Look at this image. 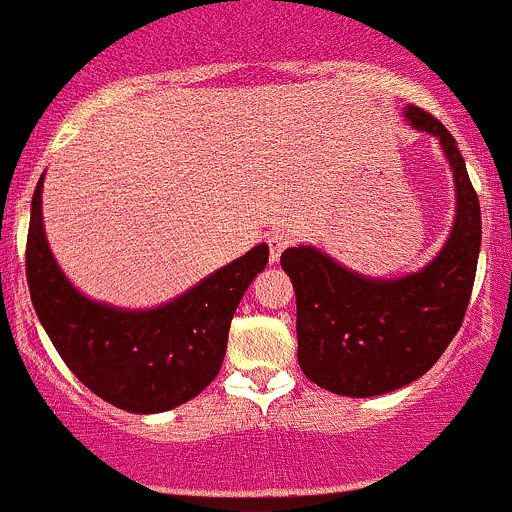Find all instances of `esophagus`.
<instances>
[{"label": "esophagus", "mask_w": 512, "mask_h": 512, "mask_svg": "<svg viewBox=\"0 0 512 512\" xmlns=\"http://www.w3.org/2000/svg\"><path fill=\"white\" fill-rule=\"evenodd\" d=\"M292 242H294L292 232H287V230L272 232V235L267 237V245H270V257H272V262L280 260V255L287 250L289 245H292Z\"/></svg>", "instance_id": "34e87169"}]
</instances>
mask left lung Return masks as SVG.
Instances as JSON below:
<instances>
[{
    "instance_id": "1",
    "label": "left lung",
    "mask_w": 512,
    "mask_h": 512,
    "mask_svg": "<svg viewBox=\"0 0 512 512\" xmlns=\"http://www.w3.org/2000/svg\"><path fill=\"white\" fill-rule=\"evenodd\" d=\"M406 118L441 138L458 190L456 225L416 275L364 280L312 247H289L282 267L297 294V359L304 376L342 396H379L426 374L461 329L476 282L480 203L456 138L409 103Z\"/></svg>"
}]
</instances>
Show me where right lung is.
Here are the masks:
<instances>
[{
	"instance_id": "1",
	"label": "right lung",
	"mask_w": 512,
	"mask_h": 512,
	"mask_svg": "<svg viewBox=\"0 0 512 512\" xmlns=\"http://www.w3.org/2000/svg\"><path fill=\"white\" fill-rule=\"evenodd\" d=\"M267 260V245H257L165 307L111 309L76 292L56 267L41 225V180L36 183L27 235L36 317L81 384L123 411L175 409L218 376L232 314Z\"/></svg>"
}]
</instances>
